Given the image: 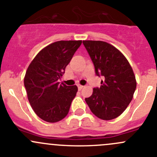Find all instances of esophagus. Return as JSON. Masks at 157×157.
<instances>
[{
  "label": "esophagus",
  "instance_id": "obj_1",
  "mask_svg": "<svg viewBox=\"0 0 157 157\" xmlns=\"http://www.w3.org/2000/svg\"><path fill=\"white\" fill-rule=\"evenodd\" d=\"M77 87H78V90H81L83 88V86H82V85L78 84V85H77Z\"/></svg>",
  "mask_w": 157,
  "mask_h": 157
}]
</instances>
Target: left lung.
I'll use <instances>...</instances> for the list:
<instances>
[{"label":"left lung","instance_id":"1","mask_svg":"<svg viewBox=\"0 0 157 157\" xmlns=\"http://www.w3.org/2000/svg\"><path fill=\"white\" fill-rule=\"evenodd\" d=\"M97 76L104 78L100 87L85 101L91 112L102 120H112L123 113L131 102L137 86L129 62L121 52L102 41H83Z\"/></svg>","mask_w":157,"mask_h":157}]
</instances>
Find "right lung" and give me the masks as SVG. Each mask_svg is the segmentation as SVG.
<instances>
[{
	"label": "right lung",
	"instance_id": "1",
	"mask_svg": "<svg viewBox=\"0 0 157 157\" xmlns=\"http://www.w3.org/2000/svg\"><path fill=\"white\" fill-rule=\"evenodd\" d=\"M82 41H58L44 48L30 63L24 86L32 108L47 122H57L67 115L77 86L58 82Z\"/></svg>",
	"mask_w": 157,
	"mask_h": 157
}]
</instances>
